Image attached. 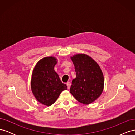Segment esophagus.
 Here are the masks:
<instances>
[{
	"instance_id": "obj_1",
	"label": "esophagus",
	"mask_w": 135,
	"mask_h": 135,
	"mask_svg": "<svg viewBox=\"0 0 135 135\" xmlns=\"http://www.w3.org/2000/svg\"><path fill=\"white\" fill-rule=\"evenodd\" d=\"M66 85H67V86H68V89H70V86H71V83L70 82H67Z\"/></svg>"
}]
</instances>
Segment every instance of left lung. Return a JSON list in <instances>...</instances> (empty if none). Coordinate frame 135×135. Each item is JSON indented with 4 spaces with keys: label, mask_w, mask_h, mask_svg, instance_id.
<instances>
[{
    "label": "left lung",
    "mask_w": 135,
    "mask_h": 135,
    "mask_svg": "<svg viewBox=\"0 0 135 135\" xmlns=\"http://www.w3.org/2000/svg\"><path fill=\"white\" fill-rule=\"evenodd\" d=\"M76 72L70 92L79 103L88 105L99 98L104 87L103 71L91 57L78 54L71 57Z\"/></svg>",
    "instance_id": "obj_1"
}]
</instances>
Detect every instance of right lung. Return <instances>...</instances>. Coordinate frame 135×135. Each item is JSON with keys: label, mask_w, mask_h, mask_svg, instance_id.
Here are the masks:
<instances>
[{"label": "right lung", "mask_w": 135, "mask_h": 135, "mask_svg": "<svg viewBox=\"0 0 135 135\" xmlns=\"http://www.w3.org/2000/svg\"><path fill=\"white\" fill-rule=\"evenodd\" d=\"M57 63L55 57H46L38 61L32 73L31 91L37 101L47 107L54 104L61 93L67 89L54 70Z\"/></svg>", "instance_id": "obj_1"}]
</instances>
